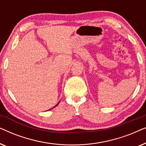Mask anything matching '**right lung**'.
<instances>
[{"label": "right lung", "mask_w": 146, "mask_h": 146, "mask_svg": "<svg viewBox=\"0 0 146 146\" xmlns=\"http://www.w3.org/2000/svg\"><path fill=\"white\" fill-rule=\"evenodd\" d=\"M58 104H59V102H58ZM58 104H57V105H58ZM57 105H56V106H57ZM54 107H55V106H54Z\"/></svg>", "instance_id": "obj_1"}]
</instances>
